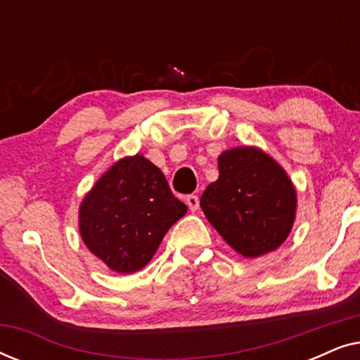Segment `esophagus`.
Here are the masks:
<instances>
[{"label":"esophagus","instance_id":"1","mask_svg":"<svg viewBox=\"0 0 360 360\" xmlns=\"http://www.w3.org/2000/svg\"><path fill=\"white\" fill-rule=\"evenodd\" d=\"M185 203L188 205L190 211H196V210H198V206H200V200H198V196H196V195H188L185 198Z\"/></svg>","mask_w":360,"mask_h":360}]
</instances>
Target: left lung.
<instances>
[{
	"mask_svg": "<svg viewBox=\"0 0 360 360\" xmlns=\"http://www.w3.org/2000/svg\"><path fill=\"white\" fill-rule=\"evenodd\" d=\"M218 169V180L200 200L206 219L244 257L278 249L297 214V191L287 172L257 147L223 152Z\"/></svg>",
	"mask_w": 360,
	"mask_h": 360,
	"instance_id": "1",
	"label": "left lung"
}]
</instances>
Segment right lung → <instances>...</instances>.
Here are the masks:
<instances>
[{
    "label": "right lung",
    "mask_w": 360,
    "mask_h": 360,
    "mask_svg": "<svg viewBox=\"0 0 360 360\" xmlns=\"http://www.w3.org/2000/svg\"><path fill=\"white\" fill-rule=\"evenodd\" d=\"M185 213L159 167L136 154L111 165L88 191L78 229L90 252L111 270L134 274L150 262Z\"/></svg>",
    "instance_id": "add662e5"
}]
</instances>
